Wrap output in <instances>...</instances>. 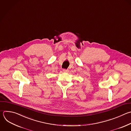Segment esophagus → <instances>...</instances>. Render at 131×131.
Returning <instances> with one entry per match:
<instances>
[{
	"label": "esophagus",
	"mask_w": 131,
	"mask_h": 131,
	"mask_svg": "<svg viewBox=\"0 0 131 131\" xmlns=\"http://www.w3.org/2000/svg\"><path fill=\"white\" fill-rule=\"evenodd\" d=\"M63 71L64 72H66V73H67L69 72V70L68 69H63Z\"/></svg>",
	"instance_id": "34e87169"
}]
</instances>
